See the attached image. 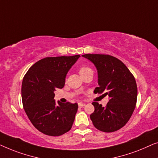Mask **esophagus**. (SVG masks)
Masks as SVG:
<instances>
[{"instance_id": "esophagus-1", "label": "esophagus", "mask_w": 158, "mask_h": 158, "mask_svg": "<svg viewBox=\"0 0 158 158\" xmlns=\"http://www.w3.org/2000/svg\"><path fill=\"white\" fill-rule=\"evenodd\" d=\"M78 105L79 107H82V106H84V105H85V104L84 103H82V102H79L78 103Z\"/></svg>"}]
</instances>
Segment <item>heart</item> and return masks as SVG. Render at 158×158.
<instances>
[{"label": "heart", "instance_id": "heart-1", "mask_svg": "<svg viewBox=\"0 0 158 158\" xmlns=\"http://www.w3.org/2000/svg\"><path fill=\"white\" fill-rule=\"evenodd\" d=\"M89 71H92V69H91L90 67H89L88 66H85V65L80 66L79 69V72L81 76H82V75L85 74V73L89 72Z\"/></svg>", "mask_w": 158, "mask_h": 158}]
</instances>
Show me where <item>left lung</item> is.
<instances>
[{
	"label": "left lung",
	"instance_id": "obj_1",
	"mask_svg": "<svg viewBox=\"0 0 158 158\" xmlns=\"http://www.w3.org/2000/svg\"><path fill=\"white\" fill-rule=\"evenodd\" d=\"M97 67L99 86L94 93L108 95L105 107L94 102L90 118L97 130L104 132L119 130L130 119L137 103V87L134 76L120 60L108 54H84Z\"/></svg>",
	"mask_w": 158,
	"mask_h": 158
}]
</instances>
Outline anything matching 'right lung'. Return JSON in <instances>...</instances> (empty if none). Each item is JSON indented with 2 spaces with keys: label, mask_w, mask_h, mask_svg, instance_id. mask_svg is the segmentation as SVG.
Instances as JSON below:
<instances>
[{
  "label": "right lung",
  "mask_w": 158,
  "mask_h": 158,
  "mask_svg": "<svg viewBox=\"0 0 158 158\" xmlns=\"http://www.w3.org/2000/svg\"><path fill=\"white\" fill-rule=\"evenodd\" d=\"M79 56L44 58L31 66L23 77V109L33 125L46 135L60 136L72 128L78 104L59 101L56 104L54 91L64 87L68 71Z\"/></svg>",
  "instance_id": "obj_1"
}]
</instances>
